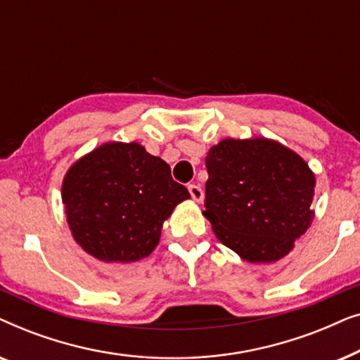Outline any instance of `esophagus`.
Listing matches in <instances>:
<instances>
[{
  "label": "esophagus",
  "instance_id": "esophagus-1",
  "mask_svg": "<svg viewBox=\"0 0 360 360\" xmlns=\"http://www.w3.org/2000/svg\"><path fill=\"white\" fill-rule=\"evenodd\" d=\"M188 191H190V195H191V198H193L195 201H203V196H205V193H203V190H201V186L200 185H188Z\"/></svg>",
  "mask_w": 360,
  "mask_h": 360
}]
</instances>
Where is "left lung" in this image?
<instances>
[{
    "label": "left lung",
    "instance_id": "obj_1",
    "mask_svg": "<svg viewBox=\"0 0 360 360\" xmlns=\"http://www.w3.org/2000/svg\"><path fill=\"white\" fill-rule=\"evenodd\" d=\"M205 216L226 248L248 262L282 259L313 221L314 175L275 141L224 139L206 155Z\"/></svg>",
    "mask_w": 360,
    "mask_h": 360
}]
</instances>
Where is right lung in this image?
<instances>
[{"label":"right lung","instance_id":"add662e5","mask_svg":"<svg viewBox=\"0 0 360 360\" xmlns=\"http://www.w3.org/2000/svg\"><path fill=\"white\" fill-rule=\"evenodd\" d=\"M188 190L137 142L103 144L67 172V223L83 250L103 262H136L159 244L164 221Z\"/></svg>","mask_w":360,"mask_h":360}]
</instances>
